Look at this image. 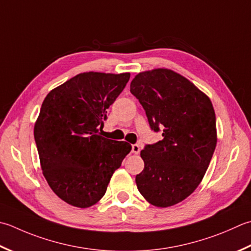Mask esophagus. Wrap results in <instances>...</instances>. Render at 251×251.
<instances>
[{
	"label": "esophagus",
	"instance_id": "1",
	"mask_svg": "<svg viewBox=\"0 0 251 251\" xmlns=\"http://www.w3.org/2000/svg\"><path fill=\"white\" fill-rule=\"evenodd\" d=\"M131 152H132V153H135V154H138L140 152V146L137 145V144L132 145L131 146Z\"/></svg>",
	"mask_w": 251,
	"mask_h": 251
}]
</instances>
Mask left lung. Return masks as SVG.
<instances>
[{
    "mask_svg": "<svg viewBox=\"0 0 251 251\" xmlns=\"http://www.w3.org/2000/svg\"><path fill=\"white\" fill-rule=\"evenodd\" d=\"M130 92L163 139L140 151L145 168L136 175L139 193L152 205L172 207L194 193L217 146L212 102L187 78L168 68L137 74Z\"/></svg>",
    "mask_w": 251,
    "mask_h": 251,
    "instance_id": "obj_1",
    "label": "left lung"
}]
</instances>
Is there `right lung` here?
<instances>
[{
    "label": "right lung",
    "instance_id": "1",
    "mask_svg": "<svg viewBox=\"0 0 251 251\" xmlns=\"http://www.w3.org/2000/svg\"><path fill=\"white\" fill-rule=\"evenodd\" d=\"M129 77V73H81L43 100L33 128L40 165L54 194L68 204L82 209L96 204L131 150L128 142L99 134L107 109Z\"/></svg>",
    "mask_w": 251,
    "mask_h": 251
}]
</instances>
